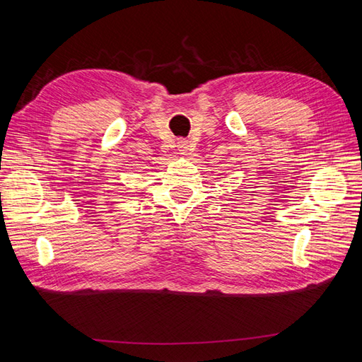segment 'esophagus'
<instances>
[{
	"instance_id": "obj_1",
	"label": "esophagus",
	"mask_w": 362,
	"mask_h": 362,
	"mask_svg": "<svg viewBox=\"0 0 362 362\" xmlns=\"http://www.w3.org/2000/svg\"><path fill=\"white\" fill-rule=\"evenodd\" d=\"M177 149H179V152L185 156V153L188 152V141L187 140H179V141H177Z\"/></svg>"
}]
</instances>
